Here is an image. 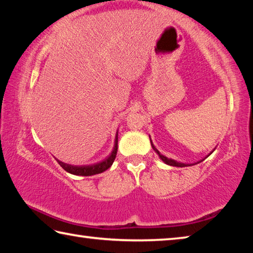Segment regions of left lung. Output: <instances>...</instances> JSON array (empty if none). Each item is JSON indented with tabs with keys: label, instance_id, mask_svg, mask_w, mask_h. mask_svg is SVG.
I'll list each match as a JSON object with an SVG mask.
<instances>
[{
	"label": "left lung",
	"instance_id": "left-lung-1",
	"mask_svg": "<svg viewBox=\"0 0 253 253\" xmlns=\"http://www.w3.org/2000/svg\"><path fill=\"white\" fill-rule=\"evenodd\" d=\"M151 144H152V147H153V149L154 151H155L157 154H158V156H160V158L161 160L165 163V164H168V165H170V166H177V168H185V166H191V165H195V164H198V163H201L202 162L203 160H201V161H199L198 163H195V164H184V163H179V162H176V161H174V160H172V158H168L166 156H164V155H162V154L157 151L156 149V147L154 146L153 145V143H152V140H151ZM212 153V152H211ZM210 153V154H211ZM209 154V155H210ZM208 155V156H209Z\"/></svg>",
	"mask_w": 253,
	"mask_h": 253
}]
</instances>
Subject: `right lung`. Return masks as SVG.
Segmentation results:
<instances>
[{
  "instance_id": "1",
  "label": "right lung",
  "mask_w": 253,
  "mask_h": 253,
  "mask_svg": "<svg viewBox=\"0 0 253 253\" xmlns=\"http://www.w3.org/2000/svg\"><path fill=\"white\" fill-rule=\"evenodd\" d=\"M117 149H118V130L116 132V138H115V145L111 153L107 156L105 160L101 162L95 163V164L90 165H71L67 164V163H63L61 161H58L59 165L66 170V172L74 174V175H81V176H91V175H96L105 172L106 169H108L116 158L117 155Z\"/></svg>"
}]
</instances>
